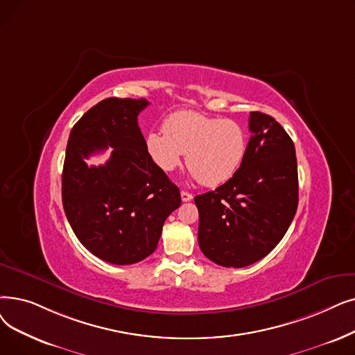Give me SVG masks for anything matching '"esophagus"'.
Returning <instances> with one entry per match:
<instances>
[{"mask_svg":"<svg viewBox=\"0 0 355 355\" xmlns=\"http://www.w3.org/2000/svg\"><path fill=\"white\" fill-rule=\"evenodd\" d=\"M191 198H193V196H191L190 193H187V191H181V200H182V202H190Z\"/></svg>","mask_w":355,"mask_h":355,"instance_id":"1","label":"esophagus"}]
</instances>
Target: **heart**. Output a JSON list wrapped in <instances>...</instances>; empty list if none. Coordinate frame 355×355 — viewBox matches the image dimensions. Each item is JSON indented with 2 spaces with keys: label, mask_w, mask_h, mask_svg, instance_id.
<instances>
[{
  "label": "heart",
  "mask_w": 355,
  "mask_h": 355,
  "mask_svg": "<svg viewBox=\"0 0 355 355\" xmlns=\"http://www.w3.org/2000/svg\"><path fill=\"white\" fill-rule=\"evenodd\" d=\"M164 132L146 135V150L159 169L171 173L187 153L191 175L207 187L232 178L248 150V133L235 120L181 110L169 114Z\"/></svg>",
  "instance_id": "heart-1"
}]
</instances>
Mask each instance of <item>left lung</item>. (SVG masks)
I'll list each match as a JSON object with an SVG mask.
<instances>
[{"mask_svg":"<svg viewBox=\"0 0 355 355\" xmlns=\"http://www.w3.org/2000/svg\"><path fill=\"white\" fill-rule=\"evenodd\" d=\"M245 159L213 191L194 197L198 245L222 267L242 268L268 255L286 235L299 202L295 144L274 117L251 112Z\"/></svg>","mask_w":355,"mask_h":355,"instance_id":"8db88e82","label":"left lung"}]
</instances>
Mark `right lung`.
I'll use <instances>...</instances> for the list:
<instances>
[{"label": "right lung", "instance_id": "add662e5", "mask_svg": "<svg viewBox=\"0 0 355 355\" xmlns=\"http://www.w3.org/2000/svg\"><path fill=\"white\" fill-rule=\"evenodd\" d=\"M145 98H105L75 123L62 171L67 219L85 248L116 266L139 263L157 250L165 219L181 205L180 190L150 159L137 116ZM113 147L104 166L91 153Z\"/></svg>", "mask_w": 355, "mask_h": 355}]
</instances>
